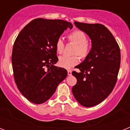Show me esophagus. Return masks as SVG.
I'll return each instance as SVG.
<instances>
[{"label":"esophagus","mask_w":130,"mask_h":130,"mask_svg":"<svg viewBox=\"0 0 130 130\" xmlns=\"http://www.w3.org/2000/svg\"><path fill=\"white\" fill-rule=\"evenodd\" d=\"M68 75H72V70H68Z\"/></svg>","instance_id":"1"}]
</instances>
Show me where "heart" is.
Masks as SVG:
<instances>
[{
  "label": "heart",
  "instance_id": "obj_1",
  "mask_svg": "<svg viewBox=\"0 0 130 130\" xmlns=\"http://www.w3.org/2000/svg\"><path fill=\"white\" fill-rule=\"evenodd\" d=\"M69 42L75 45L73 51V55H78L81 58H85L90 53V45L87 40V36L83 32L75 30L68 35ZM56 51L58 54L62 53L64 48V43L61 38L57 40L55 43ZM79 62V58L77 55L73 56H61L58 59L60 66L64 68H71L77 65Z\"/></svg>",
  "mask_w": 130,
  "mask_h": 130
}]
</instances>
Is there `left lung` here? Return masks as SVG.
Masks as SVG:
<instances>
[{
  "instance_id": "left-lung-1",
  "label": "left lung",
  "mask_w": 130,
  "mask_h": 130,
  "mask_svg": "<svg viewBox=\"0 0 130 130\" xmlns=\"http://www.w3.org/2000/svg\"><path fill=\"white\" fill-rule=\"evenodd\" d=\"M74 24L91 40L92 47L84 61L73 72L77 83L72 87L76 100L84 107L100 104L111 93L117 83L120 51L112 34L104 25L75 21Z\"/></svg>"
}]
</instances>
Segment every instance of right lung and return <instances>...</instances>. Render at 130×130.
Returning <instances> with one entry per match:
<instances>
[{
	"label": "right lung",
	"instance_id": "1",
	"mask_svg": "<svg viewBox=\"0 0 130 130\" xmlns=\"http://www.w3.org/2000/svg\"><path fill=\"white\" fill-rule=\"evenodd\" d=\"M71 23L38 18L21 30L11 55L13 75L20 92L30 102L43 104L53 96L66 77L67 70L55 66L58 61L55 43Z\"/></svg>",
	"mask_w": 130,
	"mask_h": 130
}]
</instances>
